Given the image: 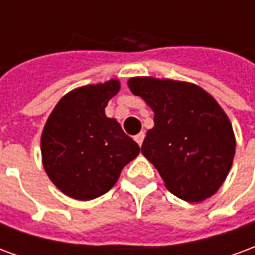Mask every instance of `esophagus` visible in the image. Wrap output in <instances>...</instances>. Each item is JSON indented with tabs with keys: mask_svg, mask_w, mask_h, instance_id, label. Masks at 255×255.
<instances>
[{
	"mask_svg": "<svg viewBox=\"0 0 255 255\" xmlns=\"http://www.w3.org/2000/svg\"><path fill=\"white\" fill-rule=\"evenodd\" d=\"M135 142L139 144V146H142V142H143V139H144V133L143 132H139L138 135H135Z\"/></svg>",
	"mask_w": 255,
	"mask_h": 255,
	"instance_id": "1",
	"label": "esophagus"
}]
</instances>
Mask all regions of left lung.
Returning <instances> with one entry per match:
<instances>
[{"instance_id": "obj_1", "label": "left lung", "mask_w": 255, "mask_h": 255, "mask_svg": "<svg viewBox=\"0 0 255 255\" xmlns=\"http://www.w3.org/2000/svg\"><path fill=\"white\" fill-rule=\"evenodd\" d=\"M128 87L154 112L140 150L165 187L187 202L212 197L227 179L236 146L217 101L197 84L171 79L131 78Z\"/></svg>"}]
</instances>
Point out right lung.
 <instances>
[{
  "mask_svg": "<svg viewBox=\"0 0 255 255\" xmlns=\"http://www.w3.org/2000/svg\"><path fill=\"white\" fill-rule=\"evenodd\" d=\"M119 90L117 79L72 90L45 124L43 168L56 187L73 199L90 201L104 195L140 151L122 126L105 115L108 102Z\"/></svg>",
  "mask_w": 255,
  "mask_h": 255,
  "instance_id": "obj_1",
  "label": "right lung"
}]
</instances>
